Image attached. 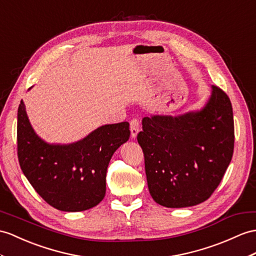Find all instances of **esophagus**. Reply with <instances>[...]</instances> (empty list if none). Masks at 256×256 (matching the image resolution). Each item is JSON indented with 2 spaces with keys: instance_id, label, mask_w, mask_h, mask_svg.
<instances>
[{
  "instance_id": "obj_1",
  "label": "esophagus",
  "mask_w": 256,
  "mask_h": 256,
  "mask_svg": "<svg viewBox=\"0 0 256 256\" xmlns=\"http://www.w3.org/2000/svg\"><path fill=\"white\" fill-rule=\"evenodd\" d=\"M130 132H132V139H134L139 132V120L136 118H132L130 122Z\"/></svg>"
}]
</instances>
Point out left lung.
<instances>
[{
  "mask_svg": "<svg viewBox=\"0 0 256 256\" xmlns=\"http://www.w3.org/2000/svg\"><path fill=\"white\" fill-rule=\"evenodd\" d=\"M138 142L144 154L148 191L165 208L194 206L212 196L232 162V102L216 86L198 110L142 120Z\"/></svg>",
  "mask_w": 256,
  "mask_h": 256,
  "instance_id": "left-lung-1",
  "label": "left lung"
}]
</instances>
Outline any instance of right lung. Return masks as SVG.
Listing matches in <instances>:
<instances>
[{
  "label": "right lung",
  "instance_id": "obj_1",
  "mask_svg": "<svg viewBox=\"0 0 256 256\" xmlns=\"http://www.w3.org/2000/svg\"><path fill=\"white\" fill-rule=\"evenodd\" d=\"M129 136V122H124L104 124L70 144L48 143L31 126L22 100L18 108L22 170L43 200L60 210H86L103 200L110 160Z\"/></svg>",
  "mask_w": 256,
  "mask_h": 256
}]
</instances>
